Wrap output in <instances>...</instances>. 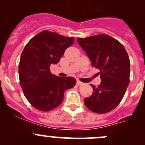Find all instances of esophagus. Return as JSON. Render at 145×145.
<instances>
[{
  "instance_id": "34e87169",
  "label": "esophagus",
  "mask_w": 145,
  "mask_h": 145,
  "mask_svg": "<svg viewBox=\"0 0 145 145\" xmlns=\"http://www.w3.org/2000/svg\"><path fill=\"white\" fill-rule=\"evenodd\" d=\"M76 84L78 85V86H81V85H83V83H82V82L80 81H76Z\"/></svg>"
}]
</instances>
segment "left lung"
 <instances>
[{
  "mask_svg": "<svg viewBox=\"0 0 145 145\" xmlns=\"http://www.w3.org/2000/svg\"><path fill=\"white\" fill-rule=\"evenodd\" d=\"M92 65L100 70L101 83L91 85L93 95L84 99L92 112L105 114L118 106L130 83V59L123 45L105 34L77 39Z\"/></svg>",
  "mask_w": 145,
  "mask_h": 145,
  "instance_id": "8db88e82",
  "label": "left lung"
}]
</instances>
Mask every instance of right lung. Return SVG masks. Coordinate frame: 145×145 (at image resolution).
Listing matches in <instances>:
<instances>
[{
  "label": "right lung",
  "mask_w": 145,
  "mask_h": 145,
  "mask_svg": "<svg viewBox=\"0 0 145 145\" xmlns=\"http://www.w3.org/2000/svg\"><path fill=\"white\" fill-rule=\"evenodd\" d=\"M73 37H66L49 31H43L32 38L23 50L19 64L20 86L27 100L43 112L55 109L62 102L64 93L74 87V77H59L50 71L64 51L74 43Z\"/></svg>",
  "instance_id": "obj_1"
}]
</instances>
